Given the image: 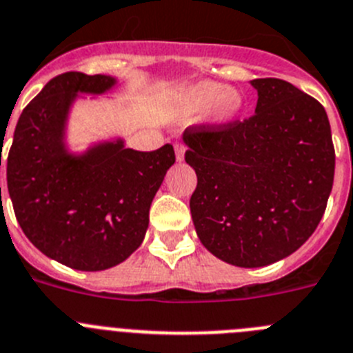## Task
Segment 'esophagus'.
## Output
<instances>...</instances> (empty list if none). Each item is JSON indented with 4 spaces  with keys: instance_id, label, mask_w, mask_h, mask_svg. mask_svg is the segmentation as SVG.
Instances as JSON below:
<instances>
[{
    "instance_id": "obj_1",
    "label": "esophagus",
    "mask_w": 353,
    "mask_h": 353,
    "mask_svg": "<svg viewBox=\"0 0 353 353\" xmlns=\"http://www.w3.org/2000/svg\"><path fill=\"white\" fill-rule=\"evenodd\" d=\"M174 154H176V161H183V155H185V145L176 141V143H174Z\"/></svg>"
}]
</instances>
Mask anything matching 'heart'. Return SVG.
Masks as SVG:
<instances>
[{
	"mask_svg": "<svg viewBox=\"0 0 353 353\" xmlns=\"http://www.w3.org/2000/svg\"><path fill=\"white\" fill-rule=\"evenodd\" d=\"M183 108L187 112L199 113L215 106L216 117L221 121H229L240 112L241 98L234 90H228L219 82H199L189 87L183 94Z\"/></svg>",
	"mask_w": 353,
	"mask_h": 353,
	"instance_id": "1",
	"label": "heart"
}]
</instances>
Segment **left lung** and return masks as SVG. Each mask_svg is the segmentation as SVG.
<instances>
[{
	"label": "left lung",
	"mask_w": 353,
	"mask_h": 353,
	"mask_svg": "<svg viewBox=\"0 0 353 353\" xmlns=\"http://www.w3.org/2000/svg\"><path fill=\"white\" fill-rule=\"evenodd\" d=\"M252 117L190 125L185 163L198 174L190 213L201 243L240 268L301 247L319 225L334 180L324 106L280 79H255Z\"/></svg>",
	"instance_id": "obj_1"
}]
</instances>
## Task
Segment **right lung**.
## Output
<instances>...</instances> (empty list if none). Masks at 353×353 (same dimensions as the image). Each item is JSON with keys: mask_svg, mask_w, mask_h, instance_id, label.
<instances>
[{"mask_svg": "<svg viewBox=\"0 0 353 353\" xmlns=\"http://www.w3.org/2000/svg\"><path fill=\"white\" fill-rule=\"evenodd\" d=\"M113 83L112 77L80 71L52 79L22 110L6 157L10 199L28 240L80 271L117 266L140 247L152 199L174 164L170 143L138 152L117 140L68 154L63 131L71 101Z\"/></svg>", "mask_w": 353, "mask_h": 353, "instance_id": "add662e5", "label": "right lung"}]
</instances>
